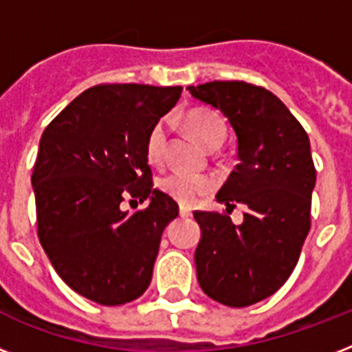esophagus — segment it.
I'll list each match as a JSON object with an SVG mask.
<instances>
[{
    "mask_svg": "<svg viewBox=\"0 0 352 352\" xmlns=\"http://www.w3.org/2000/svg\"><path fill=\"white\" fill-rule=\"evenodd\" d=\"M179 214H181V217H190V215H192V208H188V206H181Z\"/></svg>",
    "mask_w": 352,
    "mask_h": 352,
    "instance_id": "34e87169",
    "label": "esophagus"
}]
</instances>
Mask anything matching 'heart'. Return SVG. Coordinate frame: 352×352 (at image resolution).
<instances>
[{"label": "heart", "mask_w": 352, "mask_h": 352, "mask_svg": "<svg viewBox=\"0 0 352 352\" xmlns=\"http://www.w3.org/2000/svg\"><path fill=\"white\" fill-rule=\"evenodd\" d=\"M186 127L206 149H217L226 137L225 120L208 109H193L186 115ZM168 142V120H159L146 137V159L149 164H160ZM215 179L193 173H170L160 181V190L182 206H195L215 190Z\"/></svg>", "instance_id": "obj_1"}]
</instances>
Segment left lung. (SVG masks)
Returning <instances> with one entry per match:
<instances>
[{
	"mask_svg": "<svg viewBox=\"0 0 352 352\" xmlns=\"http://www.w3.org/2000/svg\"><path fill=\"white\" fill-rule=\"evenodd\" d=\"M188 91L234 127L239 162L217 201L226 212L235 204L246 208L241 225L226 214H193L203 232L195 250L199 285L226 307L254 305L289 279L311 230V142L283 102L261 85L215 80Z\"/></svg>",
	"mask_w": 352,
	"mask_h": 352,
	"instance_id": "left-lung-1",
	"label": "left lung"
}]
</instances>
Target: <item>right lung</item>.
I'll list each match as a JSON object with an SVG mask.
<instances>
[{"mask_svg": "<svg viewBox=\"0 0 352 352\" xmlns=\"http://www.w3.org/2000/svg\"><path fill=\"white\" fill-rule=\"evenodd\" d=\"M181 91L95 85L41 135L32 171L38 237L58 276L95 303L124 305L146 292L162 232L179 215V204L153 190L144 146ZM126 197L150 206L127 214Z\"/></svg>", "mask_w": 352, "mask_h": 352, "instance_id": "right-lung-1", "label": "right lung"}]
</instances>
